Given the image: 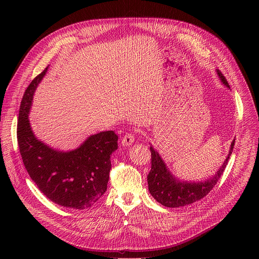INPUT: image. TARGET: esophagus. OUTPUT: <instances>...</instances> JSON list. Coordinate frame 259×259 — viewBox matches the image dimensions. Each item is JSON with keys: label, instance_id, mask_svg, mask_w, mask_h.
Instances as JSON below:
<instances>
[{"label": "esophagus", "instance_id": "esophagus-1", "mask_svg": "<svg viewBox=\"0 0 259 259\" xmlns=\"http://www.w3.org/2000/svg\"><path fill=\"white\" fill-rule=\"evenodd\" d=\"M133 142H134V135H133L132 133H128V134H126V135L122 138L121 144H122L123 146H130Z\"/></svg>", "mask_w": 259, "mask_h": 259}]
</instances>
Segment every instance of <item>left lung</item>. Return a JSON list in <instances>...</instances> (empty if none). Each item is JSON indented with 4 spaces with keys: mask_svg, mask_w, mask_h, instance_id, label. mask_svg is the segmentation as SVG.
Listing matches in <instances>:
<instances>
[{
    "mask_svg": "<svg viewBox=\"0 0 259 259\" xmlns=\"http://www.w3.org/2000/svg\"><path fill=\"white\" fill-rule=\"evenodd\" d=\"M216 72L221 83L228 89H230L229 83L223 76V73L218 70H216ZM150 144V150L152 154V169L149 175H147L149 191L154 199L163 206L178 208L193 204L203 199L214 188L228 165L230 156L233 153L235 139L231 143L229 154L223 165L218 168L213 176L200 181L183 180L176 177L169 170L159 152L154 149L152 143Z\"/></svg>",
    "mask_w": 259,
    "mask_h": 259,
    "instance_id": "obj_1",
    "label": "left lung"
}]
</instances>
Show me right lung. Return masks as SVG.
Here are the masks:
<instances>
[{"label":"right lung","mask_w":259,"mask_h":259,"mask_svg":"<svg viewBox=\"0 0 259 259\" xmlns=\"http://www.w3.org/2000/svg\"><path fill=\"white\" fill-rule=\"evenodd\" d=\"M48 68L31 81L22 97L17 124L19 151L30 178L49 200L83 210L106 192L110 157L118 150V136L112 130L92 134L70 151L53 149L36 137L28 115L35 89Z\"/></svg>","instance_id":"right-lung-1"}]
</instances>
